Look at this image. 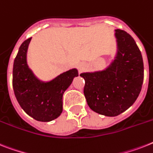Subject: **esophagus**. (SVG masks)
<instances>
[{
  "instance_id": "esophagus-1",
  "label": "esophagus",
  "mask_w": 153,
  "mask_h": 153,
  "mask_svg": "<svg viewBox=\"0 0 153 153\" xmlns=\"http://www.w3.org/2000/svg\"><path fill=\"white\" fill-rule=\"evenodd\" d=\"M79 69H80V70H82V67H79Z\"/></svg>"
}]
</instances>
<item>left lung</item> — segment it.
<instances>
[{
  "label": "left lung",
  "mask_w": 153,
  "mask_h": 153,
  "mask_svg": "<svg viewBox=\"0 0 153 153\" xmlns=\"http://www.w3.org/2000/svg\"><path fill=\"white\" fill-rule=\"evenodd\" d=\"M117 53L105 69L80 74L85 79L84 95L89 107L105 116H116L137 100L144 79L141 51L134 38L115 30Z\"/></svg>",
  "instance_id": "left-lung-1"
}]
</instances>
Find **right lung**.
Returning a JSON list of instances; mask_svg holds the SVG:
<instances>
[{"label": "right lung", "mask_w": 153, "mask_h": 153, "mask_svg": "<svg viewBox=\"0 0 153 153\" xmlns=\"http://www.w3.org/2000/svg\"><path fill=\"white\" fill-rule=\"evenodd\" d=\"M30 40L31 38L22 43L14 60L13 89L19 104L27 115L38 121L50 122L63 111V94L74 77L79 76V72L73 68L53 80H40L27 64V53Z\"/></svg>", "instance_id": "1"}]
</instances>
